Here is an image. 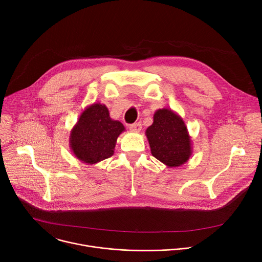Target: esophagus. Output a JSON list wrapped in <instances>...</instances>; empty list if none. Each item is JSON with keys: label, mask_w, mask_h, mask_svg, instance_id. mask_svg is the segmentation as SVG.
Returning <instances> with one entry per match:
<instances>
[{"label": "esophagus", "mask_w": 262, "mask_h": 262, "mask_svg": "<svg viewBox=\"0 0 262 262\" xmlns=\"http://www.w3.org/2000/svg\"><path fill=\"white\" fill-rule=\"evenodd\" d=\"M141 128H142V125H141L140 122H138V123H134V124L129 125V129L133 133H139V132L141 130Z\"/></svg>", "instance_id": "34e87169"}]
</instances>
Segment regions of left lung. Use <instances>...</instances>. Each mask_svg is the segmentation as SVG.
<instances>
[{"instance_id": "left-lung-1", "label": "left lung", "mask_w": 262, "mask_h": 262, "mask_svg": "<svg viewBox=\"0 0 262 262\" xmlns=\"http://www.w3.org/2000/svg\"><path fill=\"white\" fill-rule=\"evenodd\" d=\"M150 152L167 167L188 161L193 147L183 119L173 111L162 108L154 114V122L145 130Z\"/></svg>"}]
</instances>
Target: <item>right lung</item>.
<instances>
[{
  "mask_svg": "<svg viewBox=\"0 0 262 262\" xmlns=\"http://www.w3.org/2000/svg\"><path fill=\"white\" fill-rule=\"evenodd\" d=\"M124 130L120 121L111 118L106 105L94 103L82 112L72 128L69 147L77 159L93 165L114 155L117 139Z\"/></svg>",
  "mask_w": 262,
  "mask_h": 262,
  "instance_id": "1",
  "label": "right lung"
}]
</instances>
